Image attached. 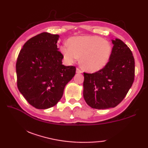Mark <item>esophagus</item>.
Wrapping results in <instances>:
<instances>
[{"label":"esophagus","mask_w":148,"mask_h":148,"mask_svg":"<svg viewBox=\"0 0 148 148\" xmlns=\"http://www.w3.org/2000/svg\"><path fill=\"white\" fill-rule=\"evenodd\" d=\"M76 73H78V74L82 73V71H81L79 68H77L76 69Z\"/></svg>","instance_id":"34e87169"}]
</instances>
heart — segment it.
I'll use <instances>...</instances> for the list:
<instances>
[{"label":"heart","instance_id":"heart-1","mask_svg":"<svg viewBox=\"0 0 148 148\" xmlns=\"http://www.w3.org/2000/svg\"><path fill=\"white\" fill-rule=\"evenodd\" d=\"M69 45L60 47V51L68 64H73L81 58V65L90 72L101 70L108 64L112 53L111 45L98 36L73 37Z\"/></svg>","mask_w":148,"mask_h":148}]
</instances>
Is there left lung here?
Instances as JSON below:
<instances>
[{
    "mask_svg": "<svg viewBox=\"0 0 148 148\" xmlns=\"http://www.w3.org/2000/svg\"><path fill=\"white\" fill-rule=\"evenodd\" d=\"M109 61L93 74L84 72L83 97L91 108H114L126 96L134 83L135 60L130 49L119 39H112Z\"/></svg>",
    "mask_w": 148,
    "mask_h": 148,
    "instance_id": "left-lung-1",
    "label": "left lung"
}]
</instances>
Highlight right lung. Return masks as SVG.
I'll return each mask as SVG.
<instances>
[{
    "label": "right lung",
    "mask_w": 148,
    "mask_h": 148,
    "mask_svg": "<svg viewBox=\"0 0 148 148\" xmlns=\"http://www.w3.org/2000/svg\"><path fill=\"white\" fill-rule=\"evenodd\" d=\"M59 37L48 32L38 34L25 43L18 56V88L36 109L55 106L76 73L74 66L62 64L64 56L56 45Z\"/></svg>",
    "instance_id": "right-lung-1"
}]
</instances>
